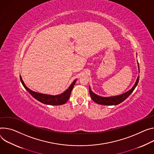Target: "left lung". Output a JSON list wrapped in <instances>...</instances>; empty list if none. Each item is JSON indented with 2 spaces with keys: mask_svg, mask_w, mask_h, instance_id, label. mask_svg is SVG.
Here are the masks:
<instances>
[{
  "mask_svg": "<svg viewBox=\"0 0 154 154\" xmlns=\"http://www.w3.org/2000/svg\"><path fill=\"white\" fill-rule=\"evenodd\" d=\"M138 67L139 69V64H138ZM139 79V77H137L134 85L133 87V88L131 90H130L127 92H126L121 95H119V96H112V97H101L100 96H97V94L93 93V91L90 89V87H89V91H90V94L91 99L94 101V102H95L96 103L98 104L107 105V106L117 105L127 99V97L133 93V91H134V90L135 89L137 85Z\"/></svg>",
  "mask_w": 154,
  "mask_h": 154,
  "instance_id": "1",
  "label": "left lung"
}]
</instances>
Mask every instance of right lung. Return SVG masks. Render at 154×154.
Returning a JSON list of instances; mask_svg holds the SVG:
<instances>
[{
    "label": "right lung",
    "instance_id": "add662e5",
    "mask_svg": "<svg viewBox=\"0 0 154 154\" xmlns=\"http://www.w3.org/2000/svg\"><path fill=\"white\" fill-rule=\"evenodd\" d=\"M20 77V80L22 83L23 87L25 88V89L28 91L35 99L38 100V101L41 102L42 103H44L45 104H49V105H62L65 104L68 100L69 99L70 96H71V93L72 91V90L75 85L76 80H75L72 84L70 85L69 88L64 91L63 93L59 94V95H56V96H52V95H48V94H44L42 93H38L34 92L30 89L27 88L25 84L24 83L22 78Z\"/></svg>",
    "mask_w": 154,
    "mask_h": 154
}]
</instances>
